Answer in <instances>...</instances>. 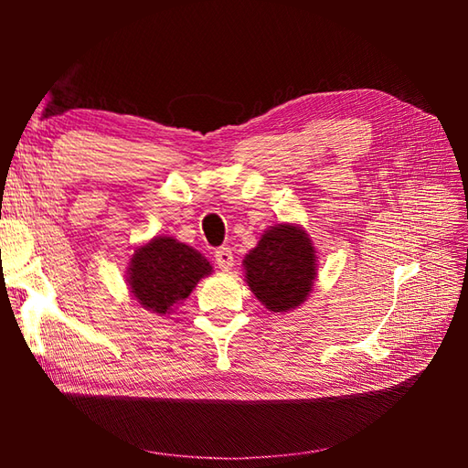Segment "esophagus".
<instances>
[{
    "instance_id": "1",
    "label": "esophagus",
    "mask_w": 468,
    "mask_h": 468,
    "mask_svg": "<svg viewBox=\"0 0 468 468\" xmlns=\"http://www.w3.org/2000/svg\"><path fill=\"white\" fill-rule=\"evenodd\" d=\"M215 261L218 265V270L229 271L233 267V251L231 247H218L215 251Z\"/></svg>"
}]
</instances>
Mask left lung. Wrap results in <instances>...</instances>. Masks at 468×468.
Wrapping results in <instances>:
<instances>
[{
	"label": "left lung",
	"instance_id": "obj_1",
	"mask_svg": "<svg viewBox=\"0 0 468 468\" xmlns=\"http://www.w3.org/2000/svg\"><path fill=\"white\" fill-rule=\"evenodd\" d=\"M243 263L251 292L275 314L295 310L312 292L315 250L300 227H271Z\"/></svg>",
	"mask_w": 468,
	"mask_h": 468
}]
</instances>
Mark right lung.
<instances>
[{
    "mask_svg": "<svg viewBox=\"0 0 468 468\" xmlns=\"http://www.w3.org/2000/svg\"><path fill=\"white\" fill-rule=\"evenodd\" d=\"M211 270V263L193 247L178 243L173 237H156L134 251L128 267V283L144 310L168 314Z\"/></svg>",
    "mask_w": 468,
    "mask_h": 468,
    "instance_id": "right-lung-1",
    "label": "right lung"
}]
</instances>
